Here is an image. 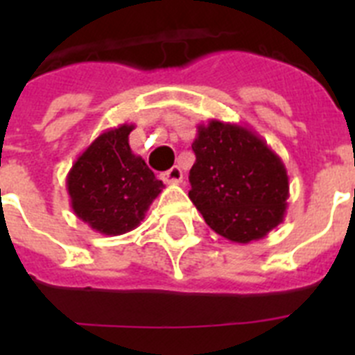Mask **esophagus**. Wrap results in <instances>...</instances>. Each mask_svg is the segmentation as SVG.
Returning a JSON list of instances; mask_svg holds the SVG:
<instances>
[{
    "instance_id": "1",
    "label": "esophagus",
    "mask_w": 355,
    "mask_h": 355,
    "mask_svg": "<svg viewBox=\"0 0 355 355\" xmlns=\"http://www.w3.org/2000/svg\"><path fill=\"white\" fill-rule=\"evenodd\" d=\"M162 180L168 184L181 183V180H183V172H181V168L178 167V165H174V167L168 168V171L162 172Z\"/></svg>"
}]
</instances>
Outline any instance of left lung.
Wrapping results in <instances>:
<instances>
[{
	"label": "left lung",
	"mask_w": 355,
	"mask_h": 355,
	"mask_svg": "<svg viewBox=\"0 0 355 355\" xmlns=\"http://www.w3.org/2000/svg\"><path fill=\"white\" fill-rule=\"evenodd\" d=\"M192 149L188 197L215 233L249 243L283 222L286 167L256 131L213 119L197 128Z\"/></svg>",
	"instance_id": "1"
}]
</instances>
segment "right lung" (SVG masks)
Listing matches in <instances>:
<instances>
[{"instance_id":"add662e5","label":"right lung","mask_w":355,"mask_h":355,"mask_svg":"<svg viewBox=\"0 0 355 355\" xmlns=\"http://www.w3.org/2000/svg\"><path fill=\"white\" fill-rule=\"evenodd\" d=\"M133 124L106 130L72 163L67 192L74 215L97 233L117 236L144 220L165 184L133 155Z\"/></svg>"}]
</instances>
